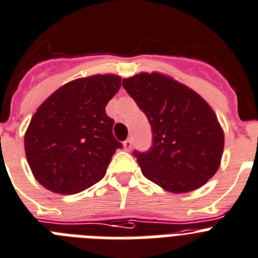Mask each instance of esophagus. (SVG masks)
Wrapping results in <instances>:
<instances>
[{
    "label": "esophagus",
    "mask_w": 258,
    "mask_h": 258,
    "mask_svg": "<svg viewBox=\"0 0 258 258\" xmlns=\"http://www.w3.org/2000/svg\"><path fill=\"white\" fill-rule=\"evenodd\" d=\"M132 145H133V141H132L131 138H127L126 141H124V149H125V150H127V151L131 150Z\"/></svg>",
    "instance_id": "34e87169"
}]
</instances>
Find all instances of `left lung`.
I'll list each match as a JSON object with an SVG mask.
<instances>
[{
  "mask_svg": "<svg viewBox=\"0 0 258 258\" xmlns=\"http://www.w3.org/2000/svg\"><path fill=\"white\" fill-rule=\"evenodd\" d=\"M122 86L151 125L150 150L133 151L146 179L168 192L198 189L221 164L224 134L197 92L160 73H140Z\"/></svg>",
  "mask_w": 258,
  "mask_h": 258,
  "instance_id": "8db88e82",
  "label": "left lung"
}]
</instances>
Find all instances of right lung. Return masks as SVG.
Masks as SVG:
<instances>
[{"mask_svg":"<svg viewBox=\"0 0 258 258\" xmlns=\"http://www.w3.org/2000/svg\"><path fill=\"white\" fill-rule=\"evenodd\" d=\"M121 78L113 74L79 78L37 108L24 136V150L35 179L60 195H76L104 177L122 145L112 133L105 105Z\"/></svg>","mask_w":258,"mask_h":258,"instance_id":"add662e5","label":"right lung"}]
</instances>
